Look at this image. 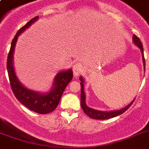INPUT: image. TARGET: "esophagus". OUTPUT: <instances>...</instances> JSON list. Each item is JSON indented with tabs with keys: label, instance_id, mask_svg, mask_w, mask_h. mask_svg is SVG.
I'll return each instance as SVG.
<instances>
[{
	"label": "esophagus",
	"instance_id": "obj_1",
	"mask_svg": "<svg viewBox=\"0 0 149 149\" xmlns=\"http://www.w3.org/2000/svg\"><path fill=\"white\" fill-rule=\"evenodd\" d=\"M82 72V65L80 63H76L73 65V75L75 77H77Z\"/></svg>",
	"mask_w": 149,
	"mask_h": 149
}]
</instances>
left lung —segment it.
<instances>
[{
    "mask_svg": "<svg viewBox=\"0 0 149 149\" xmlns=\"http://www.w3.org/2000/svg\"><path fill=\"white\" fill-rule=\"evenodd\" d=\"M133 42L138 47L141 49V54H142V61H143L144 69L146 70V60L144 58V50L143 46L141 44V42L140 41L139 37H137L135 35L133 36ZM79 80L81 81L80 83V86H81V107L83 109V111H84V113H86V115H88L90 118H93V119H98V120H106V119H109V118H114L117 116L120 115L121 113L127 111V109L129 108L131 105L133 104V102L134 101V100L132 103H130L127 106H126L124 108H121L120 110H117V111H97L95 109L91 108L89 107L86 106V96H85V93H84V78L82 77H79Z\"/></svg>",
    "mask_w": 149,
    "mask_h": 149,
    "instance_id": "left-lung-1",
    "label": "left lung"
}]
</instances>
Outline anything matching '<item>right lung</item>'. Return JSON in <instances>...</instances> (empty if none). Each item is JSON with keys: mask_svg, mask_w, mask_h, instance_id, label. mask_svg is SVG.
<instances>
[{"mask_svg": "<svg viewBox=\"0 0 149 149\" xmlns=\"http://www.w3.org/2000/svg\"><path fill=\"white\" fill-rule=\"evenodd\" d=\"M38 18V16L33 17L25 25L21 28L13 38L10 52L8 53V60H7V70L8 72V77L10 80V87L17 98L23 105L27 108L36 113L45 114L51 113L57 107L61 97L65 91V87L72 79V71L71 69L65 71H61L58 72L55 77L53 85L52 86L51 91L47 93H39L36 91H31L24 87L17 79L15 74L14 64H13V55L15 52V48L17 38L20 34L29 27L36 22Z\"/></svg>", "mask_w": 149, "mask_h": 149, "instance_id": "right-lung-1", "label": "right lung"}]
</instances>
